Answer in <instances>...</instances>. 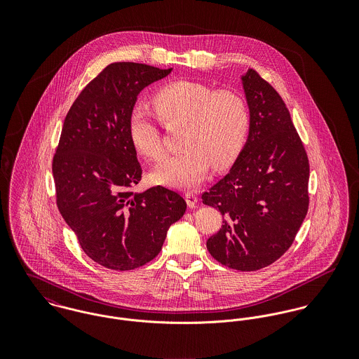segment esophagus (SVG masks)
I'll list each match as a JSON object with an SVG mask.
<instances>
[{"instance_id": "obj_1", "label": "esophagus", "mask_w": 359, "mask_h": 359, "mask_svg": "<svg viewBox=\"0 0 359 359\" xmlns=\"http://www.w3.org/2000/svg\"><path fill=\"white\" fill-rule=\"evenodd\" d=\"M184 196H185L187 205H189V207H195V205L198 203V195L195 192H191V191L185 192Z\"/></svg>"}]
</instances>
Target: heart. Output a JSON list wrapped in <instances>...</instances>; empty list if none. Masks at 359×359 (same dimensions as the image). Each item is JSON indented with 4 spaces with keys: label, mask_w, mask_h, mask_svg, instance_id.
Masks as SVG:
<instances>
[{
    "label": "heart",
    "mask_w": 359,
    "mask_h": 359,
    "mask_svg": "<svg viewBox=\"0 0 359 359\" xmlns=\"http://www.w3.org/2000/svg\"><path fill=\"white\" fill-rule=\"evenodd\" d=\"M158 121L171 127L184 123L180 135L181 152L168 156L154 168V180L177 188L201 184L210 167L231 165L243 149L250 130L246 100L235 91H217L194 81H175L154 95ZM130 140L147 158L157 161L164 154L161 131L154 114L135 106L128 117Z\"/></svg>",
    "instance_id": "heart-1"
}]
</instances>
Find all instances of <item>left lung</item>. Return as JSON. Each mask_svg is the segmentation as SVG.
Masks as SVG:
<instances>
[{
    "mask_svg": "<svg viewBox=\"0 0 359 359\" xmlns=\"http://www.w3.org/2000/svg\"><path fill=\"white\" fill-rule=\"evenodd\" d=\"M250 133L231 171L202 195L222 214L207 250L222 265L257 271L283 256L307 215L309 163L286 103L255 69L242 77Z\"/></svg>",
    "mask_w": 359,
    "mask_h": 359,
    "instance_id": "obj_1",
    "label": "left lung"
}]
</instances>
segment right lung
Masks as SVG:
<instances>
[{
  "label": "right lung",
  "instance_id": "right-lung-1",
  "mask_svg": "<svg viewBox=\"0 0 359 359\" xmlns=\"http://www.w3.org/2000/svg\"><path fill=\"white\" fill-rule=\"evenodd\" d=\"M172 69L114 62L69 109L52 158L56 205L84 253L104 268L131 271L152 261L185 210L174 191L133 189L142 177L128 117L138 94Z\"/></svg>",
  "mask_w": 359,
  "mask_h": 359
}]
</instances>
